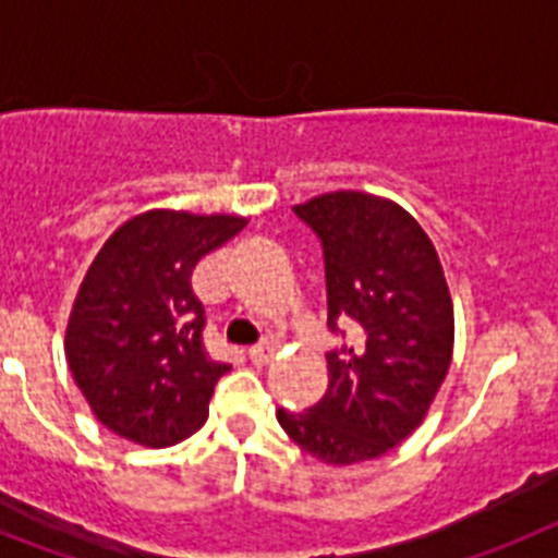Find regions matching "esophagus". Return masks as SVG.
Instances as JSON below:
<instances>
[{
  "mask_svg": "<svg viewBox=\"0 0 558 558\" xmlns=\"http://www.w3.org/2000/svg\"><path fill=\"white\" fill-rule=\"evenodd\" d=\"M275 345L271 343H264V345H255V349H250V360L255 363V366H269L271 360H275Z\"/></svg>",
  "mask_w": 558,
  "mask_h": 558,
  "instance_id": "1",
  "label": "esophagus"
}]
</instances>
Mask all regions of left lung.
Here are the masks:
<instances>
[{
  "instance_id": "1",
  "label": "left lung",
  "mask_w": 558,
  "mask_h": 558,
  "mask_svg": "<svg viewBox=\"0 0 558 558\" xmlns=\"http://www.w3.org/2000/svg\"><path fill=\"white\" fill-rule=\"evenodd\" d=\"M294 213L326 260L329 329L357 326V343L329 351V388L308 411L278 409L306 453L343 468L377 460L428 414L453 354V303L425 229L372 192H323Z\"/></svg>"
}]
</instances>
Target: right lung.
Wrapping results in <instances>:
<instances>
[{
    "label": "right lung",
    "mask_w": 558,
    "mask_h": 558,
    "mask_svg": "<svg viewBox=\"0 0 558 558\" xmlns=\"http://www.w3.org/2000/svg\"><path fill=\"white\" fill-rule=\"evenodd\" d=\"M246 227L241 215L149 209L121 223L78 287L64 354L101 425L147 448L207 423L227 363L207 357L192 269Z\"/></svg>",
    "instance_id": "right-lung-1"
}]
</instances>
